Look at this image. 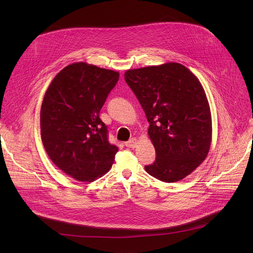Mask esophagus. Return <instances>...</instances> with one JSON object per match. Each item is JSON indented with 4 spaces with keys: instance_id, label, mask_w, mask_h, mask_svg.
Masks as SVG:
<instances>
[{
    "instance_id": "1",
    "label": "esophagus",
    "mask_w": 253,
    "mask_h": 253,
    "mask_svg": "<svg viewBox=\"0 0 253 253\" xmlns=\"http://www.w3.org/2000/svg\"><path fill=\"white\" fill-rule=\"evenodd\" d=\"M125 144H126V146H127L128 148H135V147L137 146L138 141H137L136 138H131V139H130L129 141H127Z\"/></svg>"
}]
</instances>
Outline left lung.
Returning <instances> with one entry per match:
<instances>
[{
  "instance_id": "obj_1",
  "label": "left lung",
  "mask_w": 253,
  "mask_h": 253,
  "mask_svg": "<svg viewBox=\"0 0 253 253\" xmlns=\"http://www.w3.org/2000/svg\"><path fill=\"white\" fill-rule=\"evenodd\" d=\"M124 76L150 124L156 159L144 168L160 181H179L210 148L211 114L202 85L186 67L173 62L128 70Z\"/></svg>"
}]
</instances>
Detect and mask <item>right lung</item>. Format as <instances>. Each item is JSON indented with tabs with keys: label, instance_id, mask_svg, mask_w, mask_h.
Segmentation results:
<instances>
[{
	"label": "right lung",
	"instance_id": "add662e5",
	"mask_svg": "<svg viewBox=\"0 0 253 253\" xmlns=\"http://www.w3.org/2000/svg\"><path fill=\"white\" fill-rule=\"evenodd\" d=\"M118 72L74 63L56 75L41 107V137L52 162L79 181L109 171L118 147L108 140L100 110Z\"/></svg>",
	"mask_w": 253,
	"mask_h": 253
}]
</instances>
